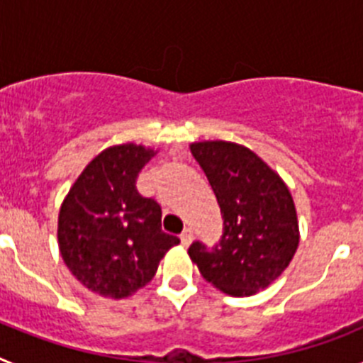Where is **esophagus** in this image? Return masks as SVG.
Masks as SVG:
<instances>
[{
	"label": "esophagus",
	"mask_w": 363,
	"mask_h": 363,
	"mask_svg": "<svg viewBox=\"0 0 363 363\" xmlns=\"http://www.w3.org/2000/svg\"><path fill=\"white\" fill-rule=\"evenodd\" d=\"M179 238H182V243H184V245H189V243L192 242V230L191 229H185L184 233L179 234Z\"/></svg>",
	"instance_id": "34e87169"
}]
</instances>
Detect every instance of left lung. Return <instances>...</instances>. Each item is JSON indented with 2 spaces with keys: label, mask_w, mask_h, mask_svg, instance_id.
I'll return each instance as SVG.
<instances>
[{
  "label": "left lung",
  "mask_w": 363,
  "mask_h": 363,
  "mask_svg": "<svg viewBox=\"0 0 363 363\" xmlns=\"http://www.w3.org/2000/svg\"><path fill=\"white\" fill-rule=\"evenodd\" d=\"M191 152L216 194L223 233L214 247L192 242L189 256L214 287L230 296H251L277 280L296 252L293 196L247 147L200 142L192 143Z\"/></svg>",
  "instance_id": "left-lung-1"
}]
</instances>
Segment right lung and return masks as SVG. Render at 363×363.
<instances>
[{"label": "right lung", "instance_id": "add662e5", "mask_svg": "<svg viewBox=\"0 0 363 363\" xmlns=\"http://www.w3.org/2000/svg\"><path fill=\"white\" fill-rule=\"evenodd\" d=\"M154 150L108 147L83 169L57 218L63 262L86 289L127 298L149 284L179 238L162 230V207L136 189Z\"/></svg>", "mask_w": 363, "mask_h": 363}]
</instances>
